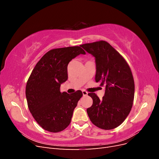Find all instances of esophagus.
<instances>
[{"label": "esophagus", "mask_w": 159, "mask_h": 159, "mask_svg": "<svg viewBox=\"0 0 159 159\" xmlns=\"http://www.w3.org/2000/svg\"><path fill=\"white\" fill-rule=\"evenodd\" d=\"M82 93H83L84 96H86V95H88V93L87 92V91H85V90L82 91Z\"/></svg>", "instance_id": "esophagus-1"}]
</instances>
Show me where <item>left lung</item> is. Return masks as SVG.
<instances>
[{"mask_svg": "<svg viewBox=\"0 0 159 159\" xmlns=\"http://www.w3.org/2000/svg\"><path fill=\"white\" fill-rule=\"evenodd\" d=\"M95 58V81L105 86L100 100L95 93L88 95L93 104L87 109L91 121L98 127L110 130L119 126L131 111L134 95L132 72L123 57L108 42L101 40L81 45Z\"/></svg>", "mask_w": 159, "mask_h": 159, "instance_id": "obj_1", "label": "left lung"}]
</instances>
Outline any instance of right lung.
<instances>
[{"label":"right lung","mask_w":159,"mask_h":159,"mask_svg":"<svg viewBox=\"0 0 159 159\" xmlns=\"http://www.w3.org/2000/svg\"><path fill=\"white\" fill-rule=\"evenodd\" d=\"M85 52L80 46L53 49L36 64L28 80L26 97L33 117L46 131L57 133L68 127L81 91L68 94L60 92V85L68 80L69 62Z\"/></svg>","instance_id":"obj_1"}]
</instances>
